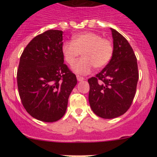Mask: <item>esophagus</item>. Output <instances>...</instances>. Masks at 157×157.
Returning a JSON list of instances; mask_svg holds the SVG:
<instances>
[{"instance_id":"1","label":"esophagus","mask_w":157,"mask_h":157,"mask_svg":"<svg viewBox=\"0 0 157 157\" xmlns=\"http://www.w3.org/2000/svg\"><path fill=\"white\" fill-rule=\"evenodd\" d=\"M77 79L78 81H82V80H84V78L83 77H80V76H77Z\"/></svg>"}]
</instances>
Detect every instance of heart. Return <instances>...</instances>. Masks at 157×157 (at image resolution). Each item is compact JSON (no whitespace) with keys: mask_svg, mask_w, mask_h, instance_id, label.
Masks as SVG:
<instances>
[{"mask_svg":"<svg viewBox=\"0 0 157 157\" xmlns=\"http://www.w3.org/2000/svg\"><path fill=\"white\" fill-rule=\"evenodd\" d=\"M61 51L69 64H72L82 54L83 57L73 64L72 69L77 74H86L93 67L101 68L107 65L113 55L114 46L112 41L103 39L100 35L85 32L75 35L73 41L64 42Z\"/></svg>","mask_w":157,"mask_h":157,"instance_id":"b5f03b06","label":"heart"}]
</instances>
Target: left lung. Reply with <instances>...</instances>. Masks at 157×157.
<instances>
[{
	"mask_svg": "<svg viewBox=\"0 0 157 157\" xmlns=\"http://www.w3.org/2000/svg\"><path fill=\"white\" fill-rule=\"evenodd\" d=\"M114 53L100 73L88 80L89 102L93 112L111 119L125 113L135 96L139 74L134 52L127 39L112 29Z\"/></svg>",
	"mask_w": 157,
	"mask_h": 157,
	"instance_id": "1",
	"label": "left lung"
}]
</instances>
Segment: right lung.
<instances>
[{
    "mask_svg": "<svg viewBox=\"0 0 157 157\" xmlns=\"http://www.w3.org/2000/svg\"><path fill=\"white\" fill-rule=\"evenodd\" d=\"M63 32L50 29L36 36L20 59L17 86L23 106L31 116L54 122L65 114L77 77L64 64Z\"/></svg>",
    "mask_w": 157,
    "mask_h": 157,
    "instance_id": "obj_1",
    "label": "right lung"
}]
</instances>
